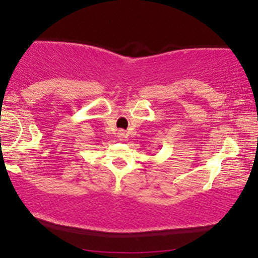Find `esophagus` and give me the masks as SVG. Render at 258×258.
Returning <instances> with one entry per match:
<instances>
[{
	"instance_id": "1",
	"label": "esophagus",
	"mask_w": 258,
	"mask_h": 258,
	"mask_svg": "<svg viewBox=\"0 0 258 258\" xmlns=\"http://www.w3.org/2000/svg\"><path fill=\"white\" fill-rule=\"evenodd\" d=\"M117 137H119L120 141H123V139L126 138V133H125V131H122V130H120V131L117 132Z\"/></svg>"
}]
</instances>
